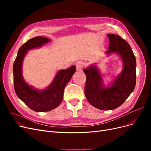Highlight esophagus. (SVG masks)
Returning a JSON list of instances; mask_svg holds the SVG:
<instances>
[{
	"mask_svg": "<svg viewBox=\"0 0 151 151\" xmlns=\"http://www.w3.org/2000/svg\"><path fill=\"white\" fill-rule=\"evenodd\" d=\"M84 66V63L83 62H78L76 63V67L77 71H81Z\"/></svg>",
	"mask_w": 151,
	"mask_h": 151,
	"instance_id": "34e87169",
	"label": "esophagus"
}]
</instances>
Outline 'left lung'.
I'll return each instance as SVG.
<instances>
[{"mask_svg": "<svg viewBox=\"0 0 151 151\" xmlns=\"http://www.w3.org/2000/svg\"><path fill=\"white\" fill-rule=\"evenodd\" d=\"M109 39V57L115 54L120 58L122 68L113 80L106 84L97 64L93 63L83 71L86 76L85 96L89 104L101 110H113L121 106L133 91L136 85V59L130 45L120 36L107 34Z\"/></svg>", "mask_w": 151, "mask_h": 151, "instance_id": "left-lung-1", "label": "left lung"}]
</instances>
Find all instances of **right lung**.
<instances>
[{"mask_svg":"<svg viewBox=\"0 0 151 151\" xmlns=\"http://www.w3.org/2000/svg\"><path fill=\"white\" fill-rule=\"evenodd\" d=\"M51 42L43 37L30 39L21 46L13 64V81L16 94L31 109L36 112H46L57 108L63 100V91L76 71V67L58 71L52 82L43 89L29 85L22 75V63L28 51L40 48Z\"/></svg>","mask_w":151,"mask_h":151,"instance_id":"add662e5","label":"right lung"}]
</instances>
